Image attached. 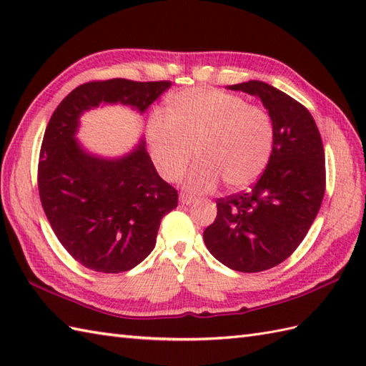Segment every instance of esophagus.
Masks as SVG:
<instances>
[{"instance_id":"1","label":"esophagus","mask_w":366,"mask_h":366,"mask_svg":"<svg viewBox=\"0 0 366 366\" xmlns=\"http://www.w3.org/2000/svg\"><path fill=\"white\" fill-rule=\"evenodd\" d=\"M179 201H181V204L184 206H190L197 201V198H193L190 195H185V193H181V197H179Z\"/></svg>"}]
</instances>
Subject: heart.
Segmentation results:
<instances>
[{
	"label": "heart",
	"mask_w": 366,
	"mask_h": 366,
	"mask_svg": "<svg viewBox=\"0 0 366 366\" xmlns=\"http://www.w3.org/2000/svg\"><path fill=\"white\" fill-rule=\"evenodd\" d=\"M152 160L167 181L182 176L193 149L199 160L185 189L206 193L219 187L237 190L266 169L274 147V124L261 107L229 92L190 88L168 102V113L154 110L146 124Z\"/></svg>",
	"instance_id": "1"
}]
</instances>
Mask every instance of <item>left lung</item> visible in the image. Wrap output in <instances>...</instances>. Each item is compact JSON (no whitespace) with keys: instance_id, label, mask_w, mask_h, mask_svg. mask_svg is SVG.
Listing matches in <instances>:
<instances>
[{"instance_id":"obj_1","label":"left lung","mask_w":366,"mask_h":366,"mask_svg":"<svg viewBox=\"0 0 366 366\" xmlns=\"http://www.w3.org/2000/svg\"><path fill=\"white\" fill-rule=\"evenodd\" d=\"M259 97L274 124V147L252 190L217 201L204 229L214 258L237 272L278 266L300 245L324 198V147L313 116L283 91L250 80L228 86Z\"/></svg>"}]
</instances>
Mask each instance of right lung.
Instances as JSON below:
<instances>
[{
	"label": "right lung",
	"instance_id": "add662e5",
	"mask_svg": "<svg viewBox=\"0 0 366 366\" xmlns=\"http://www.w3.org/2000/svg\"><path fill=\"white\" fill-rule=\"evenodd\" d=\"M169 81L113 79L75 88L45 129L39 157V195L58 240L84 267L104 274L134 269L155 247L162 217L177 206L142 137L119 157L88 151L76 138L80 118L99 105L143 114Z\"/></svg>",
	"mask_w": 366,
	"mask_h": 366
}]
</instances>
